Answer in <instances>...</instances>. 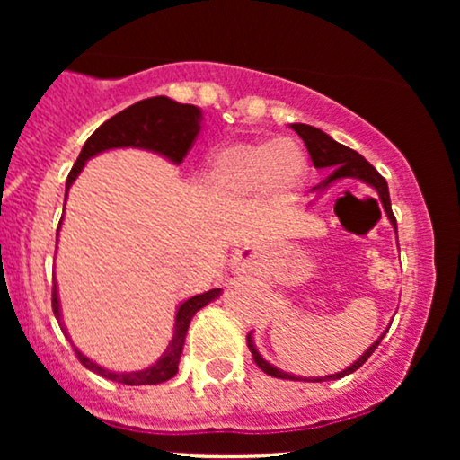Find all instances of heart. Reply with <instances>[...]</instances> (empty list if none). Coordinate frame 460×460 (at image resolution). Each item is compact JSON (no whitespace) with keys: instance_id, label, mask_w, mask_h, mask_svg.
Returning a JSON list of instances; mask_svg holds the SVG:
<instances>
[{"instance_id":"obj_1","label":"heart","mask_w":460,"mask_h":460,"mask_svg":"<svg viewBox=\"0 0 460 460\" xmlns=\"http://www.w3.org/2000/svg\"><path fill=\"white\" fill-rule=\"evenodd\" d=\"M309 177L303 146L292 138L234 142L220 146L203 166V188L218 203L237 205L263 194L274 205L298 199Z\"/></svg>"}]
</instances>
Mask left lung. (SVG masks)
<instances>
[{"instance_id":"8db88e82","label":"left lung","mask_w":460,"mask_h":460,"mask_svg":"<svg viewBox=\"0 0 460 460\" xmlns=\"http://www.w3.org/2000/svg\"><path fill=\"white\" fill-rule=\"evenodd\" d=\"M296 134L303 138L305 145H307V151L311 155V162H314V166L318 168V171H324L326 177L324 181L318 183L315 186V194H324L326 190L331 186H335V183L340 181H346V179H357V181L366 183L376 192L378 200H381L383 205V212L387 214V220L392 223L394 231H395V240H398V225H395V216L392 212V200H389V188H387V181L381 177V172L376 171V168L369 164L366 157L361 155V153L348 149V146L340 145L337 140H332L329 134H324V131L318 129V128H311V125H305V123H292L289 125ZM389 331V329H387ZM385 331V332H387ZM385 332L381 337H378L376 341H374L372 346L367 348L366 352H363L361 357L357 358L355 363H350L346 369H341V372H335V374H329V376H315V378H305V376H296V374H289V372H283V369L274 367L272 363H268L266 358L260 355V350H257L255 346V340H252V332H248V348H251L252 352V358H255V363L260 366L263 372L270 374L274 378H283V381H311V383H322V381H335V378H341L346 376V374H352L355 369H358L363 366V363L367 361L369 355H372L374 350H376V346L381 344V340L385 337Z\"/></svg>"}]
</instances>
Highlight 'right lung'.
<instances>
[{"mask_svg": "<svg viewBox=\"0 0 460 460\" xmlns=\"http://www.w3.org/2000/svg\"><path fill=\"white\" fill-rule=\"evenodd\" d=\"M200 123H203V110L197 105L190 103H177L168 97H149L142 99V102L129 105L123 112H119L112 119H108L99 129H94V134L86 140V145L82 146L77 162L73 164L71 172L66 177V192H65V205H66V194L71 190L73 181H75L79 172L84 171L86 162L91 157L99 155L103 151L112 149H145L151 153H157L164 160L172 162L175 166L183 162L186 153L192 145L194 138L199 136ZM62 226V218H60ZM58 226V231H60ZM56 244H58V234H56ZM220 289H209V292L199 294L183 300L175 311V331H172V340L168 341L164 355L157 358L155 363L145 369H136V372H114L99 366L97 361L88 358L79 348L73 344L71 335L66 332L65 322H62V309H60V296H58V283L54 279V315L60 324L62 332L73 348H75L77 358L82 361L84 367H88L91 372L99 374V376L110 378V381L123 383V385H157L168 381L177 374L179 369V358H181L183 344H186V332L190 326V320L194 318L199 309H203L205 305H209L212 300L220 296Z\"/></svg>", "mask_w": 460, "mask_h": 460, "instance_id": "obj_1", "label": "right lung"}]
</instances>
